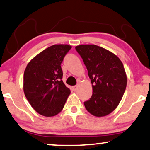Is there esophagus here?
Listing matches in <instances>:
<instances>
[{"instance_id":"1","label":"esophagus","mask_w":150,"mask_h":150,"mask_svg":"<svg viewBox=\"0 0 150 150\" xmlns=\"http://www.w3.org/2000/svg\"><path fill=\"white\" fill-rule=\"evenodd\" d=\"M77 88H78V86L77 85L73 86V90H74V91H77Z\"/></svg>"}]
</instances>
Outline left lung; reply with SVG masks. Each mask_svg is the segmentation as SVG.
<instances>
[{
  "label": "left lung",
  "instance_id": "1",
  "mask_svg": "<svg viewBox=\"0 0 150 150\" xmlns=\"http://www.w3.org/2000/svg\"><path fill=\"white\" fill-rule=\"evenodd\" d=\"M76 51L83 59L92 84V95L84 102L86 109L94 116L109 114L124 95L127 78L117 56L96 45H81Z\"/></svg>",
  "mask_w": 150,
  "mask_h": 150
}]
</instances>
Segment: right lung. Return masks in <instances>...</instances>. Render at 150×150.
Listing matches in <instances>:
<instances>
[{
	"instance_id": "add662e5",
	"label": "right lung",
	"mask_w": 150,
	"mask_h": 150,
	"mask_svg": "<svg viewBox=\"0 0 150 150\" xmlns=\"http://www.w3.org/2000/svg\"><path fill=\"white\" fill-rule=\"evenodd\" d=\"M71 49L69 45H54L35 56L24 73V92L33 108L46 117L60 112L71 93L62 81L61 63Z\"/></svg>"
}]
</instances>
